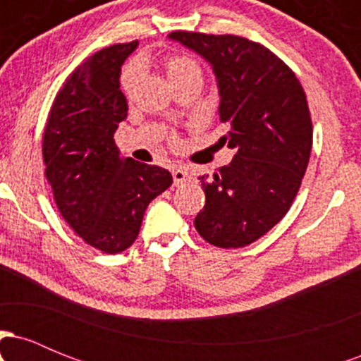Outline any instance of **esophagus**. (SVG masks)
I'll use <instances>...</instances> for the list:
<instances>
[{
    "instance_id": "34e87169",
    "label": "esophagus",
    "mask_w": 361,
    "mask_h": 361,
    "mask_svg": "<svg viewBox=\"0 0 361 361\" xmlns=\"http://www.w3.org/2000/svg\"><path fill=\"white\" fill-rule=\"evenodd\" d=\"M173 180H175V186H183L192 181V175L188 173V169L180 166L173 169Z\"/></svg>"
}]
</instances>
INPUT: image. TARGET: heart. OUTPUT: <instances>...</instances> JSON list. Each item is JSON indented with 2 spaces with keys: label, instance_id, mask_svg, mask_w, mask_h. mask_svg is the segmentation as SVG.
Wrapping results in <instances>:
<instances>
[{
  "label": "heart",
  "instance_id": "b5f03b06",
  "mask_svg": "<svg viewBox=\"0 0 361 361\" xmlns=\"http://www.w3.org/2000/svg\"><path fill=\"white\" fill-rule=\"evenodd\" d=\"M163 69L166 73L168 80L173 86L183 85L186 81H202L204 69L193 57L185 54H169L163 59ZM139 66L130 64L122 74V86L126 93H132L135 82L139 80Z\"/></svg>",
  "mask_w": 361,
  "mask_h": 361
}]
</instances>
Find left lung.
Instances as JSON below:
<instances>
[{
    "label": "left lung",
    "instance_id": "left-lung-1",
    "mask_svg": "<svg viewBox=\"0 0 361 361\" xmlns=\"http://www.w3.org/2000/svg\"><path fill=\"white\" fill-rule=\"evenodd\" d=\"M169 39L200 54L217 78L221 140L235 154L207 181L195 229L217 247L255 243L288 212L307 169L312 122L295 73L270 49L238 35L171 32Z\"/></svg>",
    "mask_w": 361,
    "mask_h": 361
}]
</instances>
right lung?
Segmentation results:
<instances>
[{"mask_svg": "<svg viewBox=\"0 0 361 361\" xmlns=\"http://www.w3.org/2000/svg\"><path fill=\"white\" fill-rule=\"evenodd\" d=\"M137 40L88 57L57 93L44 130L45 178L64 221L106 255L137 239L144 212L169 188L168 169L120 156L114 134L127 118L120 68Z\"/></svg>", "mask_w": 361, "mask_h": 361, "instance_id": "obj_1", "label": "right lung"}]
</instances>
